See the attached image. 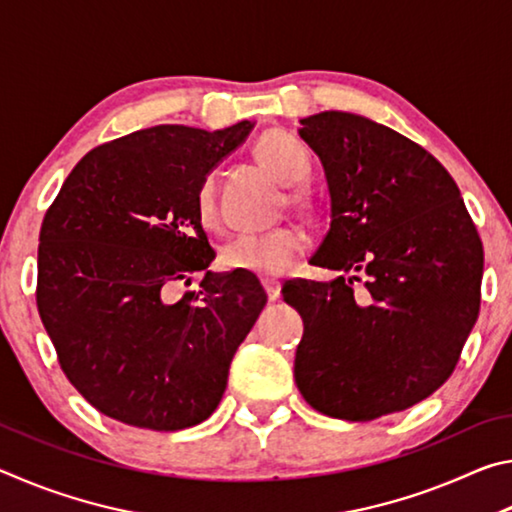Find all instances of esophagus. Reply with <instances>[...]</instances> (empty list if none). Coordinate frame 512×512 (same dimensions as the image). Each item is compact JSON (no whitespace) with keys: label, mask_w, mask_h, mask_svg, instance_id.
<instances>
[{"label":"esophagus","mask_w":512,"mask_h":512,"mask_svg":"<svg viewBox=\"0 0 512 512\" xmlns=\"http://www.w3.org/2000/svg\"><path fill=\"white\" fill-rule=\"evenodd\" d=\"M262 284H264V291H266L268 300L275 302L277 298H280V282H277V280H264Z\"/></svg>","instance_id":"34e87169"}]
</instances>
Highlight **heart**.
<instances>
[{
	"label": "heart",
	"mask_w": 512,
	"mask_h": 512,
	"mask_svg": "<svg viewBox=\"0 0 512 512\" xmlns=\"http://www.w3.org/2000/svg\"><path fill=\"white\" fill-rule=\"evenodd\" d=\"M257 160L282 183L296 185L309 176V153L296 137L284 131L266 133L255 146ZM196 216L205 230L221 228V210L216 201L214 178L207 176L196 189ZM289 203L300 212H314L311 198L302 189H291ZM309 237L298 225L262 232V235L235 237L221 250V264L228 271H244L257 277H277L305 253Z\"/></svg>",
	"instance_id": "b5f03b06"
}]
</instances>
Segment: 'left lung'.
<instances>
[{
    "label": "left lung",
    "mask_w": 512,
    "mask_h": 512,
    "mask_svg": "<svg viewBox=\"0 0 512 512\" xmlns=\"http://www.w3.org/2000/svg\"><path fill=\"white\" fill-rule=\"evenodd\" d=\"M300 124L332 198L311 264L341 277L282 287L305 323L293 377L311 409L368 422L454 372L479 316L483 244L454 178L420 144L350 112Z\"/></svg>",
    "instance_id": "1"
}]
</instances>
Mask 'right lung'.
Listing matches in <instances>:
<instances>
[{
  "mask_svg": "<svg viewBox=\"0 0 512 512\" xmlns=\"http://www.w3.org/2000/svg\"><path fill=\"white\" fill-rule=\"evenodd\" d=\"M253 124H162L85 153L42 219L36 302L65 377L99 413L178 431L210 418L266 305L255 275L210 273L196 189ZM203 270L202 289H170Z\"/></svg>",
  "mask_w": 512,
  "mask_h": 512,
  "instance_id": "obj_1",
  "label": "right lung"
}]
</instances>
